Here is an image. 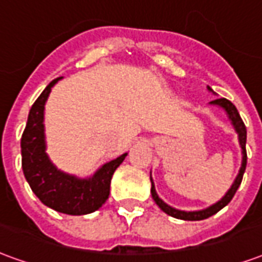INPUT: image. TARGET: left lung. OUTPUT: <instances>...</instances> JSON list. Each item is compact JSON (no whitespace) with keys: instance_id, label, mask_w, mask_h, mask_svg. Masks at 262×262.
<instances>
[{"instance_id":"left-lung-1","label":"left lung","mask_w":262,"mask_h":262,"mask_svg":"<svg viewBox=\"0 0 262 262\" xmlns=\"http://www.w3.org/2000/svg\"><path fill=\"white\" fill-rule=\"evenodd\" d=\"M209 91H212V88L208 86ZM213 92V91H212ZM210 105H216V106H220V108L223 109L227 115V118L231 122V125L234 127V130H236L237 136H238V144H240V147H242V154H243V160H242V167H240V171H238V174H237L236 180L233 182V185L230 187V189L226 192V195L222 199H220L219 202H216L212 206H209L206 209H202V210H193V212H185V210H180V209H176L170 206V205H167V203L161 199V198L157 195L156 192V188H154V182L151 180V176H150V181H151V196H153L154 202L159 205V208L165 212L167 214H170L172 217H177V219H181V220H203V219H208L210 216H213L214 213H217L220 209H223L227 205V203L230 202L233 196H234V193L240 187V184H242L243 176H244V171H246V165H247V151H246V142H247V129H246V125H244V122L240 118V114H238V111L236 109V106L233 105V103L229 101V99H226V98H219V99H214L210 102Z\"/></svg>"}]
</instances>
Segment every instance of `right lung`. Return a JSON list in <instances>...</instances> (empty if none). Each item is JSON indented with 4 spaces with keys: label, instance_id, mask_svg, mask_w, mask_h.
Here are the masks:
<instances>
[{
    "label": "right lung",
    "instance_id": "add662e5",
    "mask_svg": "<svg viewBox=\"0 0 262 262\" xmlns=\"http://www.w3.org/2000/svg\"><path fill=\"white\" fill-rule=\"evenodd\" d=\"M61 77L53 80L32 105L26 127L20 139L22 170L28 184L42 203L60 213H92L106 202L111 180L115 170L122 164L127 153L103 164L90 178H78L57 170L46 154L45 139V103L53 85Z\"/></svg>",
    "mask_w": 262,
    "mask_h": 262
}]
</instances>
